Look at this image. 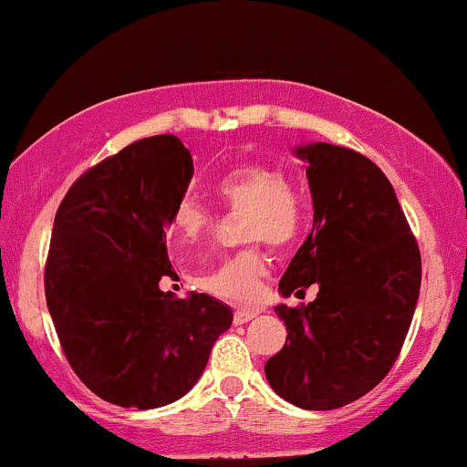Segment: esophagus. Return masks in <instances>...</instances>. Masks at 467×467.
<instances>
[{"instance_id":"obj_1","label":"esophagus","mask_w":467,"mask_h":467,"mask_svg":"<svg viewBox=\"0 0 467 467\" xmlns=\"http://www.w3.org/2000/svg\"><path fill=\"white\" fill-rule=\"evenodd\" d=\"M256 314H259L256 309H237V312H234V325L248 323V320L254 318Z\"/></svg>"}]
</instances>
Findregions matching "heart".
<instances>
[{"mask_svg":"<svg viewBox=\"0 0 467 467\" xmlns=\"http://www.w3.org/2000/svg\"><path fill=\"white\" fill-rule=\"evenodd\" d=\"M217 197L230 211H248L245 237L285 248L303 228L305 208L298 191L281 171L265 164H241L223 173L215 184ZM213 226L203 203L182 197L171 211L169 230L175 244L192 245ZM267 276V259L261 250H244L226 256L208 275L197 278L202 289L233 303H254Z\"/></svg>","mask_w":467,"mask_h":467,"instance_id":"heart-1","label":"heart"}]
</instances>
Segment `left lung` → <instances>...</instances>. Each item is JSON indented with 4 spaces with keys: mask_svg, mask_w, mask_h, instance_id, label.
Wrapping results in <instances>:
<instances>
[{
    "mask_svg": "<svg viewBox=\"0 0 467 467\" xmlns=\"http://www.w3.org/2000/svg\"><path fill=\"white\" fill-rule=\"evenodd\" d=\"M307 162L314 228L289 261L283 296L318 285L312 303L276 305L283 349L265 362L276 395L331 410L378 387L398 360L415 314L421 256L387 175L351 149L296 147Z\"/></svg>",
    "mask_w": 467,
    "mask_h": 467,
    "instance_id": "left-lung-1",
    "label": "left lung"
}]
</instances>
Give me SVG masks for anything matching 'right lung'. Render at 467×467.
<instances>
[{"instance_id":"right-lung-1","label":"right lung","mask_w":467,"mask_h":467,"mask_svg":"<svg viewBox=\"0 0 467 467\" xmlns=\"http://www.w3.org/2000/svg\"><path fill=\"white\" fill-rule=\"evenodd\" d=\"M191 178L180 138H142L85 171L55 217L44 281L58 342L80 382L125 409L189 393L233 325L208 294L160 289L178 276L164 228Z\"/></svg>"}]
</instances>
